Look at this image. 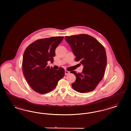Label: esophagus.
I'll return each mask as SVG.
<instances>
[{
	"label": "esophagus",
	"instance_id": "esophagus-1",
	"mask_svg": "<svg viewBox=\"0 0 131 131\" xmlns=\"http://www.w3.org/2000/svg\"><path fill=\"white\" fill-rule=\"evenodd\" d=\"M64 73H65V75H68V74L69 73V71H68V70H65L64 71Z\"/></svg>",
	"mask_w": 131,
	"mask_h": 131
}]
</instances>
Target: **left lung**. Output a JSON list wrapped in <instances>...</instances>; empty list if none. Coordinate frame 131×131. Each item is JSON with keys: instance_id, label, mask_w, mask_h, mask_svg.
<instances>
[{"instance_id": "8db88e82", "label": "left lung", "mask_w": 131, "mask_h": 131, "mask_svg": "<svg viewBox=\"0 0 131 131\" xmlns=\"http://www.w3.org/2000/svg\"><path fill=\"white\" fill-rule=\"evenodd\" d=\"M65 40L76 56L75 61L83 66L82 73L70 72L76 78L72 83L73 88L81 93L92 91L104 75L107 63L104 48L97 39L87 34L66 36Z\"/></svg>"}]
</instances>
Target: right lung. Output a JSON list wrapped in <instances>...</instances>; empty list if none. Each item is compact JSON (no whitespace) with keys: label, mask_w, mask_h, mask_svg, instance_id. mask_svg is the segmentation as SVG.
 <instances>
[{"label":"right lung","mask_w":131,"mask_h":131,"mask_svg":"<svg viewBox=\"0 0 131 131\" xmlns=\"http://www.w3.org/2000/svg\"><path fill=\"white\" fill-rule=\"evenodd\" d=\"M63 38V36H57L39 39L25 49L22 61L23 72L27 82L35 92L45 94L52 91L63 77V68L56 70L47 66L48 61L53 63L55 49Z\"/></svg>","instance_id":"1"}]
</instances>
